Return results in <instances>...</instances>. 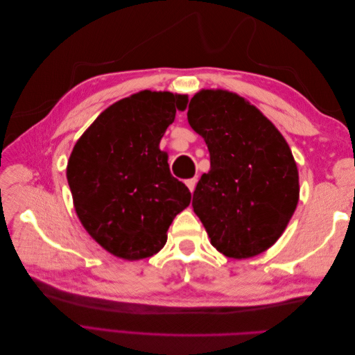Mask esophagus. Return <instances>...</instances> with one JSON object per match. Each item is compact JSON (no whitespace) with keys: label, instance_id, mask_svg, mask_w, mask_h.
Returning a JSON list of instances; mask_svg holds the SVG:
<instances>
[{"label":"esophagus","instance_id":"obj_1","mask_svg":"<svg viewBox=\"0 0 355 355\" xmlns=\"http://www.w3.org/2000/svg\"><path fill=\"white\" fill-rule=\"evenodd\" d=\"M185 184H187V187H188V189H189L191 192H194L196 185H197V179H196V178L188 179V180H185Z\"/></svg>","mask_w":355,"mask_h":355}]
</instances>
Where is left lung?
I'll list each match as a JSON object with an SVG mask.
<instances>
[{
	"mask_svg": "<svg viewBox=\"0 0 355 355\" xmlns=\"http://www.w3.org/2000/svg\"><path fill=\"white\" fill-rule=\"evenodd\" d=\"M188 123L210 153L192 207L211 245L232 259L261 254L282 237L299 201L288 144L254 105L222 89L197 92Z\"/></svg>",
	"mask_w": 355,
	"mask_h": 355,
	"instance_id": "1",
	"label": "left lung"
}]
</instances>
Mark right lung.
Instances as JSON below:
<instances>
[{"instance_id": "right-lung-1", "label": "right lung", "mask_w": 355, "mask_h": 355, "mask_svg": "<svg viewBox=\"0 0 355 355\" xmlns=\"http://www.w3.org/2000/svg\"><path fill=\"white\" fill-rule=\"evenodd\" d=\"M188 94L142 90L108 106L75 144L67 178L75 213L90 237L125 261L163 249L191 192L159 149Z\"/></svg>"}]
</instances>
